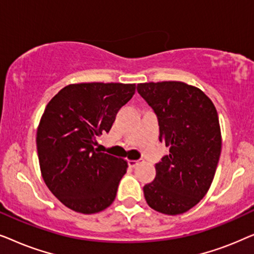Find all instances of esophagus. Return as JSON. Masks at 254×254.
<instances>
[{"instance_id": "34e87169", "label": "esophagus", "mask_w": 254, "mask_h": 254, "mask_svg": "<svg viewBox=\"0 0 254 254\" xmlns=\"http://www.w3.org/2000/svg\"><path fill=\"white\" fill-rule=\"evenodd\" d=\"M140 161H128V165H129V168H135V166H137L138 164H140Z\"/></svg>"}]
</instances>
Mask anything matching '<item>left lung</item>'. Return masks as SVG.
Here are the masks:
<instances>
[{
	"label": "left lung",
	"instance_id": "1",
	"mask_svg": "<svg viewBox=\"0 0 254 254\" xmlns=\"http://www.w3.org/2000/svg\"><path fill=\"white\" fill-rule=\"evenodd\" d=\"M137 92L157 116L159 141L170 149L143 187L145 201L162 214H183L213 183L222 147L217 111L203 91L184 82L140 83Z\"/></svg>",
	"mask_w": 254,
	"mask_h": 254
}]
</instances>
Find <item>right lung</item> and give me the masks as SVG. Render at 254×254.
<instances>
[{"mask_svg":"<svg viewBox=\"0 0 254 254\" xmlns=\"http://www.w3.org/2000/svg\"><path fill=\"white\" fill-rule=\"evenodd\" d=\"M135 93V84L77 83L61 89L41 117L37 150L41 176L65 207L96 214L111 206L128 164L95 149L116 116Z\"/></svg>","mask_w":254,"mask_h":254,"instance_id":"1","label":"right lung"}]
</instances>
